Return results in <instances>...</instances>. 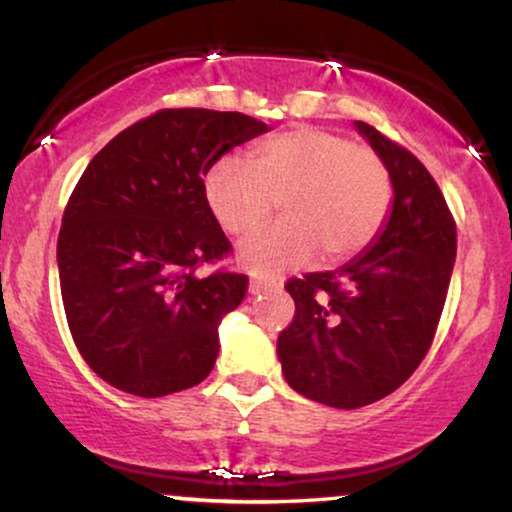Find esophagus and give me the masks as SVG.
I'll return each instance as SVG.
<instances>
[{
    "label": "esophagus",
    "mask_w": 512,
    "mask_h": 512,
    "mask_svg": "<svg viewBox=\"0 0 512 512\" xmlns=\"http://www.w3.org/2000/svg\"><path fill=\"white\" fill-rule=\"evenodd\" d=\"M276 286V281L272 279H262V276H252L250 284H248V291L252 296H257V293H264V291H272Z\"/></svg>",
    "instance_id": "1"
}]
</instances>
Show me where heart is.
Wrapping results in <instances>:
<instances>
[{"mask_svg": "<svg viewBox=\"0 0 512 512\" xmlns=\"http://www.w3.org/2000/svg\"><path fill=\"white\" fill-rule=\"evenodd\" d=\"M202 195L233 236L260 228L279 199L284 221L238 250L245 267L272 274L305 264L315 252L325 262L361 252L387 219L392 180L373 151L327 129L296 127L257 144L248 166L233 156L211 163Z\"/></svg>", "mask_w": 512, "mask_h": 512, "instance_id": "b5f03b06", "label": "heart"}]
</instances>
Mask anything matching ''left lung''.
Returning <instances> with one entry per match:
<instances>
[{
  "mask_svg": "<svg viewBox=\"0 0 512 512\" xmlns=\"http://www.w3.org/2000/svg\"><path fill=\"white\" fill-rule=\"evenodd\" d=\"M354 127L390 173V214L354 260L286 284L296 317L276 342L286 383L337 409L378 402L419 368L457 252L455 221L424 163L366 122Z\"/></svg>",
  "mask_w": 512,
  "mask_h": 512,
  "instance_id": "1",
  "label": "left lung"
}]
</instances>
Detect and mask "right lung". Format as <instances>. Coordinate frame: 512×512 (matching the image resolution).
<instances>
[{"label": "right lung", "instance_id": "1", "mask_svg": "<svg viewBox=\"0 0 512 512\" xmlns=\"http://www.w3.org/2000/svg\"><path fill=\"white\" fill-rule=\"evenodd\" d=\"M269 132L243 113L158 110L93 156L57 238L62 303L98 378L137 397L199 385L219 356V325L248 276H197L231 243L207 209L214 161Z\"/></svg>", "mask_w": 512, "mask_h": 512}]
</instances>
